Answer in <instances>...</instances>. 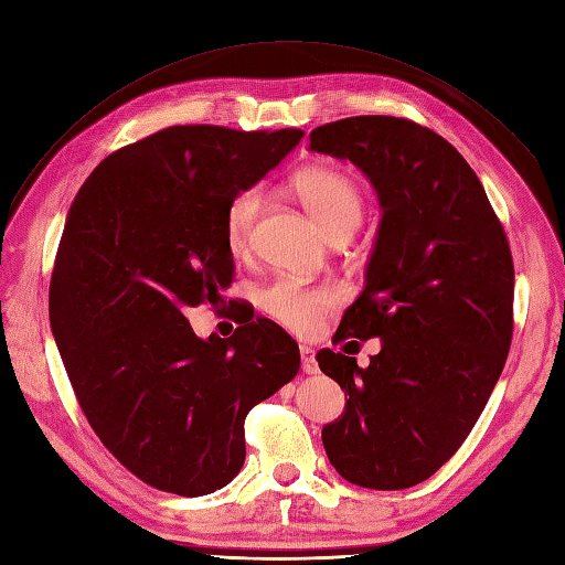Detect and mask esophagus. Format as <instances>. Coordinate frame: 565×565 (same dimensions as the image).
<instances>
[{
    "mask_svg": "<svg viewBox=\"0 0 565 565\" xmlns=\"http://www.w3.org/2000/svg\"><path fill=\"white\" fill-rule=\"evenodd\" d=\"M299 354H301V371H307V374H316V371H319V362H316L313 350L309 345H301Z\"/></svg>",
    "mask_w": 565,
    "mask_h": 565,
    "instance_id": "1",
    "label": "esophagus"
}]
</instances>
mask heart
Masks as SVG:
<instances>
[{
  "mask_svg": "<svg viewBox=\"0 0 565 565\" xmlns=\"http://www.w3.org/2000/svg\"><path fill=\"white\" fill-rule=\"evenodd\" d=\"M295 191L316 217L328 237L338 232H354L364 215V196L352 177L333 168H311L295 179ZM264 203V189L249 186L230 201L225 211V242L232 254H244L249 246L254 223ZM340 301V292L330 285H301L280 278L266 285L258 295V305L275 323L311 333L321 323V316Z\"/></svg>",
  "mask_w": 565,
  "mask_h": 565,
  "instance_id": "obj_1",
  "label": "heart"
}]
</instances>
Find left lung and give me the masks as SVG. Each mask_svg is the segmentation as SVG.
<instances>
[{
    "instance_id": "1",
    "label": "left lung",
    "mask_w": 565,
    "mask_h": 565,
    "mask_svg": "<svg viewBox=\"0 0 565 565\" xmlns=\"http://www.w3.org/2000/svg\"><path fill=\"white\" fill-rule=\"evenodd\" d=\"M309 150L354 162L381 203L364 290L335 333L379 338L381 352L366 369L328 348L316 354L348 395L321 431L326 456L356 487H415L462 446L501 376L511 249L477 174L431 129L348 117L313 129Z\"/></svg>"
}]
</instances>
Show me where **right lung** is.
I'll return each mask as SVG.
<instances>
[{
	"instance_id": "add662e5",
	"label": "right lung",
	"mask_w": 565,
	"mask_h": 565,
	"mask_svg": "<svg viewBox=\"0 0 565 565\" xmlns=\"http://www.w3.org/2000/svg\"><path fill=\"white\" fill-rule=\"evenodd\" d=\"M305 131L170 127L107 156L68 209L50 323L93 431L146 484L223 489L244 465V419L299 371L268 319L199 338L184 311L232 282L225 211ZM242 323V321H239Z\"/></svg>"
}]
</instances>
